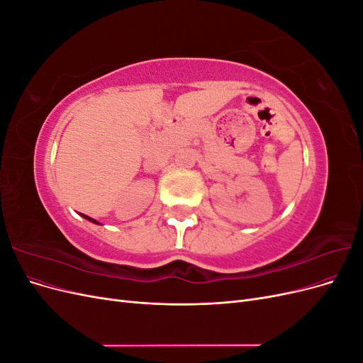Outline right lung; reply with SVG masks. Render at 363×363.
<instances>
[{
    "label": "right lung",
    "mask_w": 363,
    "mask_h": 363,
    "mask_svg": "<svg viewBox=\"0 0 363 363\" xmlns=\"http://www.w3.org/2000/svg\"><path fill=\"white\" fill-rule=\"evenodd\" d=\"M82 216H84V218H86V219H89V221H92V223H94V224H98V223H96V221H95V219H92V218H89V216H86V215H83V213H82Z\"/></svg>",
    "instance_id": "obj_1"
}]
</instances>
